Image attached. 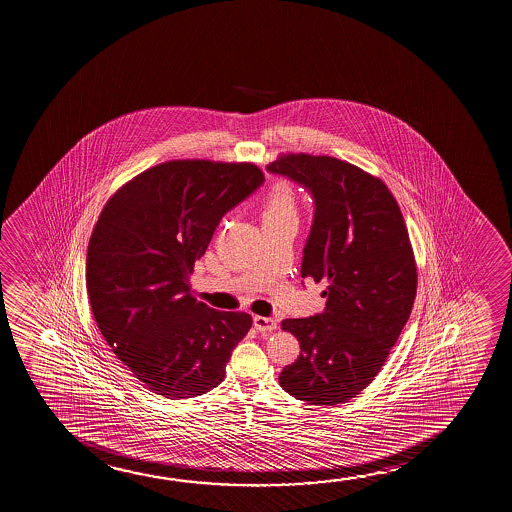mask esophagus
Wrapping results in <instances>:
<instances>
[{
    "mask_svg": "<svg viewBox=\"0 0 512 512\" xmlns=\"http://www.w3.org/2000/svg\"><path fill=\"white\" fill-rule=\"evenodd\" d=\"M253 325L259 332H273L278 329V322L274 318H267V316H255Z\"/></svg>",
    "mask_w": 512,
    "mask_h": 512,
    "instance_id": "1",
    "label": "esophagus"
}]
</instances>
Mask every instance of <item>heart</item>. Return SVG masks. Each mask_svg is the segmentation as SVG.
Listing matches in <instances>:
<instances>
[{
    "label": "heart",
    "mask_w": 512,
    "mask_h": 512,
    "mask_svg": "<svg viewBox=\"0 0 512 512\" xmlns=\"http://www.w3.org/2000/svg\"><path fill=\"white\" fill-rule=\"evenodd\" d=\"M262 217H297V197L292 185L274 183L264 197Z\"/></svg>",
    "instance_id": "heart-1"
}]
</instances>
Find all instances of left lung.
I'll return each instance as SVG.
<instances>
[{"label": "left lung", "instance_id": "left-lung-1", "mask_svg": "<svg viewBox=\"0 0 512 512\" xmlns=\"http://www.w3.org/2000/svg\"><path fill=\"white\" fill-rule=\"evenodd\" d=\"M267 171L315 199L301 276L327 283L320 315L281 322L301 355L280 385L313 406L343 404L378 376L411 315L418 273L406 222L385 183L350 162L281 154Z\"/></svg>", "mask_w": 512, "mask_h": 512}]
</instances>
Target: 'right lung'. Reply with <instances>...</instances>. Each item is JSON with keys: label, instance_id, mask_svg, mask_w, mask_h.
I'll list each match as a JSON object with an SVG mask.
<instances>
[{"label": "right lung", "instance_id": "obj_1", "mask_svg": "<svg viewBox=\"0 0 512 512\" xmlns=\"http://www.w3.org/2000/svg\"><path fill=\"white\" fill-rule=\"evenodd\" d=\"M262 183L252 162H162L124 183L101 211L85 264L92 315L150 392L190 399L224 381L252 316L197 301L189 276L225 213Z\"/></svg>", "mask_w": 512, "mask_h": 512}]
</instances>
